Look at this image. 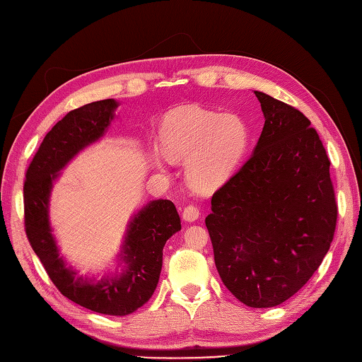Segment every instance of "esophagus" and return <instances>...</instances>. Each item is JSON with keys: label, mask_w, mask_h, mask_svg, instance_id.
<instances>
[{"label": "esophagus", "mask_w": 362, "mask_h": 362, "mask_svg": "<svg viewBox=\"0 0 362 362\" xmlns=\"http://www.w3.org/2000/svg\"><path fill=\"white\" fill-rule=\"evenodd\" d=\"M199 214H201L199 208H198V206H194V205L185 206L184 210H182V218H184L185 222H194V221H198Z\"/></svg>", "instance_id": "esophagus-1"}]
</instances>
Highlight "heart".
I'll use <instances>...</instances> for the list:
<instances>
[{"label": "heart", "mask_w": 362, "mask_h": 362, "mask_svg": "<svg viewBox=\"0 0 362 362\" xmlns=\"http://www.w3.org/2000/svg\"><path fill=\"white\" fill-rule=\"evenodd\" d=\"M158 139L169 160H189L185 173L192 187L213 193L237 170L247 148L249 129L235 113L182 107L164 116Z\"/></svg>", "instance_id": "heart-1"}]
</instances>
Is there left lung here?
<instances>
[{"instance_id":"obj_1","label":"left lung","mask_w":362,"mask_h":362,"mask_svg":"<svg viewBox=\"0 0 362 362\" xmlns=\"http://www.w3.org/2000/svg\"><path fill=\"white\" fill-rule=\"evenodd\" d=\"M264 128L250 158L211 199L205 225L226 288L252 308L298 293L331 247L337 204L329 160L294 107L254 90Z\"/></svg>"}]
</instances>
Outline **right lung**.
Returning <instances> with one entry per match:
<instances>
[{"mask_svg": "<svg viewBox=\"0 0 362 362\" xmlns=\"http://www.w3.org/2000/svg\"><path fill=\"white\" fill-rule=\"evenodd\" d=\"M119 104L113 98L90 103L59 120L43 139L24 184L27 237L54 286L64 298L107 315H128L151 299L160 279L163 247L181 231L173 202L154 199L129 217L116 269L105 272L103 278L81 275L60 255L49 221L52 187L80 152L104 139Z\"/></svg>", "mask_w": 362, "mask_h": 362, "instance_id": "right-lung-1", "label": "right lung"}]
</instances>
